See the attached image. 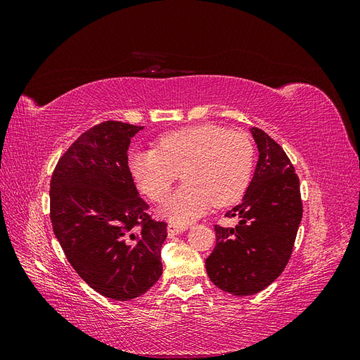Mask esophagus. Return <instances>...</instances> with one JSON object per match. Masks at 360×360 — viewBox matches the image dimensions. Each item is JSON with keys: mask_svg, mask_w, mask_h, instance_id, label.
<instances>
[{"mask_svg": "<svg viewBox=\"0 0 360 360\" xmlns=\"http://www.w3.org/2000/svg\"><path fill=\"white\" fill-rule=\"evenodd\" d=\"M186 230H188V225H183V224H174V222H171V224H168V226H167V231H168V236H169V237L177 236V234H180V233H183V231H186Z\"/></svg>", "mask_w": 360, "mask_h": 360, "instance_id": "1", "label": "esophagus"}]
</instances>
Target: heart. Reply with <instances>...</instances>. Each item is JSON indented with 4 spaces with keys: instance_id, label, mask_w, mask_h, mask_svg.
I'll list each match as a JSON object with an SVG mask.
<instances>
[{
    "instance_id": "obj_1",
    "label": "heart",
    "mask_w": 360,
    "mask_h": 360,
    "mask_svg": "<svg viewBox=\"0 0 360 360\" xmlns=\"http://www.w3.org/2000/svg\"><path fill=\"white\" fill-rule=\"evenodd\" d=\"M254 165V147L245 134L214 124H195L162 135L158 150H136L129 169L150 200L162 202L183 172L186 184L160 207L174 224L198 219L213 204L242 197Z\"/></svg>"
}]
</instances>
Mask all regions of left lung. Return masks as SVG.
Here are the masks:
<instances>
[{
    "mask_svg": "<svg viewBox=\"0 0 360 360\" xmlns=\"http://www.w3.org/2000/svg\"><path fill=\"white\" fill-rule=\"evenodd\" d=\"M258 148L242 202L226 213L234 228L214 226L216 246L205 259L213 284L233 296H252L284 271L302 221L299 177L285 151L266 132L249 129Z\"/></svg>",
    "mask_w": 360,
    "mask_h": 360,
    "instance_id": "obj_1",
    "label": "left lung"
}]
</instances>
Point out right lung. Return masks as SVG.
Returning a JSON list of instances; mask_svg holds the SVG:
<instances>
[{"label":"right lung","mask_w":360,"mask_h":360,"mask_svg":"<svg viewBox=\"0 0 360 360\" xmlns=\"http://www.w3.org/2000/svg\"><path fill=\"white\" fill-rule=\"evenodd\" d=\"M143 129L111 120L89 129L51 180V221L66 258L94 291L118 302L143 296L162 275L167 224L150 219L127 165L130 138Z\"/></svg>","instance_id":"add662e5"}]
</instances>
